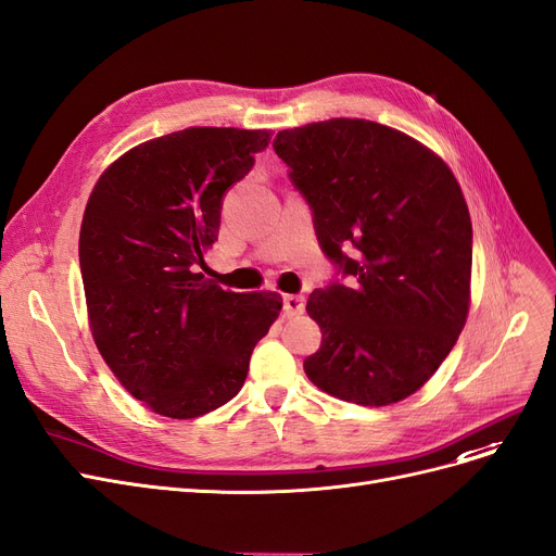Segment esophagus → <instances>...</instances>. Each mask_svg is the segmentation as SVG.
Returning <instances> with one entry per match:
<instances>
[{
  "label": "esophagus",
  "instance_id": "obj_1",
  "mask_svg": "<svg viewBox=\"0 0 556 556\" xmlns=\"http://www.w3.org/2000/svg\"><path fill=\"white\" fill-rule=\"evenodd\" d=\"M282 303H285V315H287V317L303 315V311H305V299H303V296L287 294V296L282 299Z\"/></svg>",
  "mask_w": 556,
  "mask_h": 556
}]
</instances>
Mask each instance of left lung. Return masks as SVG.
Listing matches in <instances>:
<instances>
[{"label": "left lung", "mask_w": 556, "mask_h": 556, "mask_svg": "<svg viewBox=\"0 0 556 556\" xmlns=\"http://www.w3.org/2000/svg\"><path fill=\"white\" fill-rule=\"evenodd\" d=\"M274 149L313 208L321 251L350 276L305 305L321 329L305 375L363 407L409 397L469 315L471 218L460 184L432 149L368 119L280 130Z\"/></svg>", "instance_id": "obj_1"}]
</instances>
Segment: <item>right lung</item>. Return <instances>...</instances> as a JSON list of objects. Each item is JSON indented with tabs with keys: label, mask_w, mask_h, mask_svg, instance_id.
<instances>
[{
	"label": "right lung",
	"mask_w": 556,
	"mask_h": 556,
	"mask_svg": "<svg viewBox=\"0 0 556 556\" xmlns=\"http://www.w3.org/2000/svg\"><path fill=\"white\" fill-rule=\"evenodd\" d=\"M271 130L193 126L128 149L96 181L80 227L89 329L108 368L144 405L198 418L232 400L276 292H229L198 266L218 241L225 190Z\"/></svg>",
	"instance_id": "obj_1"
}]
</instances>
